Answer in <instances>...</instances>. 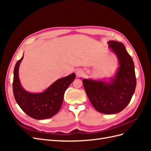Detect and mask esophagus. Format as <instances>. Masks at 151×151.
I'll return each mask as SVG.
<instances>
[{
	"label": "esophagus",
	"mask_w": 151,
	"mask_h": 151,
	"mask_svg": "<svg viewBox=\"0 0 151 151\" xmlns=\"http://www.w3.org/2000/svg\"><path fill=\"white\" fill-rule=\"evenodd\" d=\"M84 76V71L82 69H79L76 71V76L77 77H82Z\"/></svg>",
	"instance_id": "obj_1"
}]
</instances>
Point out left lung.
Returning a JSON list of instances; mask_svg holds the SVG:
<instances>
[{
	"label": "left lung",
	"mask_w": 151,
	"mask_h": 151,
	"mask_svg": "<svg viewBox=\"0 0 151 151\" xmlns=\"http://www.w3.org/2000/svg\"><path fill=\"white\" fill-rule=\"evenodd\" d=\"M108 48L115 55L118 66L113 77L83 79L86 93L94 108L103 114H115L125 108L136 87L134 63L122 43L111 40Z\"/></svg>",
	"instance_id": "left-lung-1"
}]
</instances>
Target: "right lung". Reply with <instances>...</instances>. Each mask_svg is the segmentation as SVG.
Segmentation results:
<instances>
[{"instance_id":"right-lung-1","label":"right lung","mask_w":151,"mask_h":151,"mask_svg":"<svg viewBox=\"0 0 151 151\" xmlns=\"http://www.w3.org/2000/svg\"><path fill=\"white\" fill-rule=\"evenodd\" d=\"M23 56L17 61L14 70L13 93L22 110L36 120L51 118L60 110L65 91L76 78L75 73L58 79L42 93H30L21 86L19 68Z\"/></svg>"}]
</instances>
